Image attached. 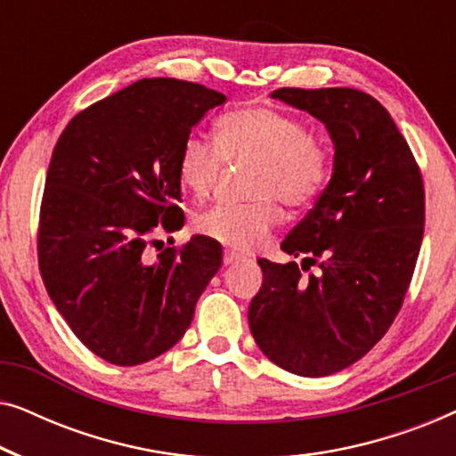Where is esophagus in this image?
<instances>
[{
	"label": "esophagus",
	"instance_id": "34e87169",
	"mask_svg": "<svg viewBox=\"0 0 456 456\" xmlns=\"http://www.w3.org/2000/svg\"><path fill=\"white\" fill-rule=\"evenodd\" d=\"M242 257L239 253H234V251H226L224 253V264L226 265H230V264H236V261H240Z\"/></svg>",
	"mask_w": 456,
	"mask_h": 456
}]
</instances>
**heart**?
Here are the masks:
<instances>
[{
    "instance_id": "obj_1",
    "label": "heart",
    "mask_w": 456,
    "mask_h": 456,
    "mask_svg": "<svg viewBox=\"0 0 456 456\" xmlns=\"http://www.w3.org/2000/svg\"><path fill=\"white\" fill-rule=\"evenodd\" d=\"M216 145L189 136L178 155L180 184L208 197L226 161L255 164L248 197L242 205H217L197 220L199 232L236 251L261 245L280 222L278 203L305 209L322 195L330 178L332 153L320 134L309 133L295 116L272 108H242L216 124Z\"/></svg>"
}]
</instances>
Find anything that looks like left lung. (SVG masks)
I'll list each match as a JSON object with an SVG mask.
<instances>
[{"label":"left lung","mask_w":456,"mask_h":456,"mask_svg":"<svg viewBox=\"0 0 456 456\" xmlns=\"http://www.w3.org/2000/svg\"><path fill=\"white\" fill-rule=\"evenodd\" d=\"M272 97L326 124L334 172L282 242L303 264L257 261L264 284L248 328L282 370L332 376L371 351L401 311L426 224L423 180L395 120L367 93L284 86ZM311 265L321 270L305 279Z\"/></svg>","instance_id":"left-lung-1"}]
</instances>
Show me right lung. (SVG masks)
Masks as SVG:
<instances>
[{"instance_id":"1","label":"right lung","mask_w":456,"mask_h":456,"mask_svg":"<svg viewBox=\"0 0 456 456\" xmlns=\"http://www.w3.org/2000/svg\"><path fill=\"white\" fill-rule=\"evenodd\" d=\"M226 102L208 86L142 78L72 118L43 191L39 270L83 345L130 367L170 351L222 265L220 242L192 236L158 257L153 230L184 226L178 155L192 126Z\"/></svg>"}]
</instances>
